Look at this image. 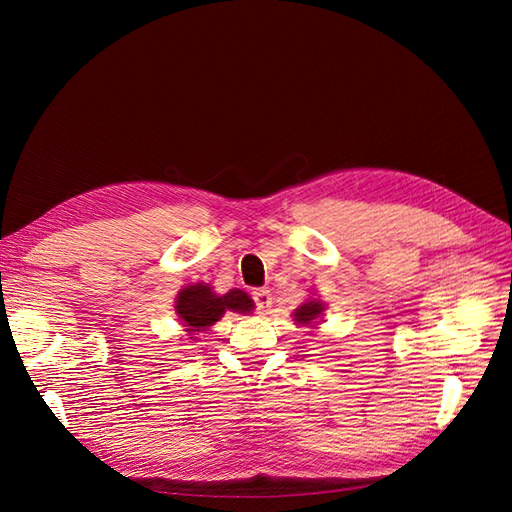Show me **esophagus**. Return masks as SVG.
<instances>
[{"label": "esophagus", "mask_w": 512, "mask_h": 512, "mask_svg": "<svg viewBox=\"0 0 512 512\" xmlns=\"http://www.w3.org/2000/svg\"><path fill=\"white\" fill-rule=\"evenodd\" d=\"M252 299L256 303V309L258 314H267L269 307H271V292L265 290V288H258L252 292Z\"/></svg>", "instance_id": "1"}]
</instances>
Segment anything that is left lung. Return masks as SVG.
<instances>
[{
    "instance_id": "1",
    "label": "left lung",
    "mask_w": 512,
    "mask_h": 512,
    "mask_svg": "<svg viewBox=\"0 0 512 512\" xmlns=\"http://www.w3.org/2000/svg\"><path fill=\"white\" fill-rule=\"evenodd\" d=\"M322 312V305L318 301H309V303H303L297 312H294V320H297L299 324H312Z\"/></svg>"
}]
</instances>
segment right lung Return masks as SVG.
Listing matches in <instances>:
<instances>
[{
	"instance_id": "obj_1",
	"label": "right lung",
	"mask_w": 512,
	"mask_h": 512,
	"mask_svg": "<svg viewBox=\"0 0 512 512\" xmlns=\"http://www.w3.org/2000/svg\"><path fill=\"white\" fill-rule=\"evenodd\" d=\"M252 299L239 288L230 290L222 297H218L207 284H194L183 288L177 297V314L185 322L188 331H205L211 324L218 322L226 309H232V312H252Z\"/></svg>"
}]
</instances>
